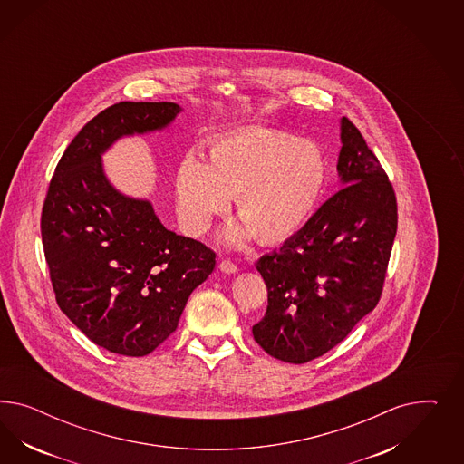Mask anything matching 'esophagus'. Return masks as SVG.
I'll return each mask as SVG.
<instances>
[{
  "label": "esophagus",
  "instance_id": "1",
  "mask_svg": "<svg viewBox=\"0 0 464 464\" xmlns=\"http://www.w3.org/2000/svg\"><path fill=\"white\" fill-rule=\"evenodd\" d=\"M219 270L225 272L227 276H231V274H237V272H238V267H237L231 260H223V262L219 264Z\"/></svg>",
  "mask_w": 464,
  "mask_h": 464
}]
</instances>
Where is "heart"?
<instances>
[{
	"label": "heart",
	"instance_id": "1",
	"mask_svg": "<svg viewBox=\"0 0 464 464\" xmlns=\"http://www.w3.org/2000/svg\"><path fill=\"white\" fill-rule=\"evenodd\" d=\"M328 177V160L314 142L277 130L225 136L212 140L209 163L188 153L177 165L179 223L187 235L200 237L237 196L245 223L226 231L231 245L256 233L268 243L291 238L316 211Z\"/></svg>",
	"mask_w": 464,
	"mask_h": 464
}]
</instances>
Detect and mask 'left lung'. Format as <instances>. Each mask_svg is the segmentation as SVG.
<instances>
[{
  "label": "left lung",
  "instance_id": "left-lung-1",
  "mask_svg": "<svg viewBox=\"0 0 464 464\" xmlns=\"http://www.w3.org/2000/svg\"><path fill=\"white\" fill-rule=\"evenodd\" d=\"M340 188L256 270L267 285L266 316L252 332L268 355L304 364L338 345L376 308L393 248V187L362 134L340 119Z\"/></svg>",
  "mask_w": 464,
  "mask_h": 464
}]
</instances>
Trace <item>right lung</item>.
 <instances>
[{
	"mask_svg": "<svg viewBox=\"0 0 464 464\" xmlns=\"http://www.w3.org/2000/svg\"><path fill=\"white\" fill-rule=\"evenodd\" d=\"M173 102H121L93 117L57 163L44 202V253L61 311L105 351L142 357L177 330L216 253L167 229L148 198L107 179L102 155L126 136L169 127Z\"/></svg>",
	"mask_w": 464,
	"mask_h": 464,
	"instance_id": "add662e5",
	"label": "right lung"
}]
</instances>
